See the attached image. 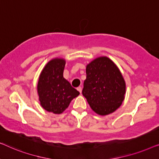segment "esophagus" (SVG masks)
I'll list each match as a JSON object with an SVG mask.
<instances>
[{
	"label": "esophagus",
	"instance_id": "obj_1",
	"mask_svg": "<svg viewBox=\"0 0 159 159\" xmlns=\"http://www.w3.org/2000/svg\"><path fill=\"white\" fill-rule=\"evenodd\" d=\"M77 90L79 91V92L81 93H82V87H78V88H77Z\"/></svg>",
	"mask_w": 159,
	"mask_h": 159
}]
</instances>
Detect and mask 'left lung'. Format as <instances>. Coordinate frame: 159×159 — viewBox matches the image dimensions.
<instances>
[{
    "instance_id": "left-lung-1",
    "label": "left lung",
    "mask_w": 159,
    "mask_h": 159,
    "mask_svg": "<svg viewBox=\"0 0 159 159\" xmlns=\"http://www.w3.org/2000/svg\"><path fill=\"white\" fill-rule=\"evenodd\" d=\"M82 95L96 114L105 116L121 105L126 92L125 81L116 65L106 56L92 61L86 67Z\"/></svg>"
}]
</instances>
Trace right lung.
<instances>
[{"mask_svg":"<svg viewBox=\"0 0 159 159\" xmlns=\"http://www.w3.org/2000/svg\"><path fill=\"white\" fill-rule=\"evenodd\" d=\"M66 61L56 58L41 71L38 83L39 101L47 111L59 114L66 109L72 99L80 95L63 76Z\"/></svg>","mask_w":159,"mask_h":159,"instance_id":"add662e5","label":"right lung"}]
</instances>
